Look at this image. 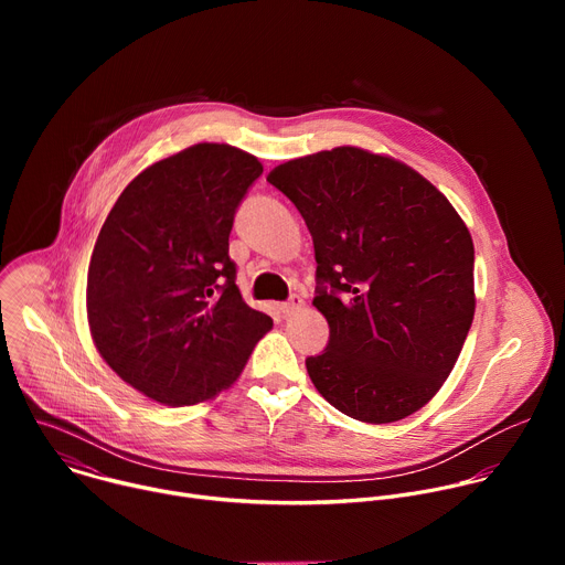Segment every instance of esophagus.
Returning a JSON list of instances; mask_svg holds the SVG:
<instances>
[{"mask_svg": "<svg viewBox=\"0 0 565 565\" xmlns=\"http://www.w3.org/2000/svg\"><path fill=\"white\" fill-rule=\"evenodd\" d=\"M301 306H303V299H301L299 295H290L288 301L279 303V310H281L284 315H292V312H297Z\"/></svg>", "mask_w": 565, "mask_h": 565, "instance_id": "esophagus-1", "label": "esophagus"}]
</instances>
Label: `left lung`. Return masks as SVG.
<instances>
[{"instance_id": "obj_1", "label": "left lung", "mask_w": 565, "mask_h": 565, "mask_svg": "<svg viewBox=\"0 0 565 565\" xmlns=\"http://www.w3.org/2000/svg\"><path fill=\"white\" fill-rule=\"evenodd\" d=\"M315 246L329 344L315 388L362 423L412 416L451 373L473 319V244L451 203L399 160L335 147L268 174Z\"/></svg>"}]
</instances>
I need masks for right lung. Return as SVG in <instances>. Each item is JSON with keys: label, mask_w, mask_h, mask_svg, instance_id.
Masks as SVG:
<instances>
[{"label": "right lung", "mask_w": 565, "mask_h": 565, "mask_svg": "<svg viewBox=\"0 0 565 565\" xmlns=\"http://www.w3.org/2000/svg\"><path fill=\"white\" fill-rule=\"evenodd\" d=\"M259 160L199 142L140 172L111 207L87 275L103 360L168 407L210 399L244 371L273 319L236 288L230 230Z\"/></svg>", "instance_id": "1"}]
</instances>
